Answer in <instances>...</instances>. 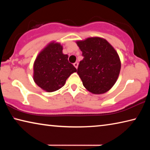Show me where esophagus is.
Wrapping results in <instances>:
<instances>
[{
	"mask_svg": "<svg viewBox=\"0 0 150 150\" xmlns=\"http://www.w3.org/2000/svg\"><path fill=\"white\" fill-rule=\"evenodd\" d=\"M73 65H74V67L76 68V69H77V67H78V63L77 62L74 63H73Z\"/></svg>",
	"mask_w": 150,
	"mask_h": 150,
	"instance_id": "obj_1",
	"label": "esophagus"
}]
</instances>
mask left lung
<instances>
[{
    "label": "left lung",
    "instance_id": "left-lung-1",
    "mask_svg": "<svg viewBox=\"0 0 150 150\" xmlns=\"http://www.w3.org/2000/svg\"><path fill=\"white\" fill-rule=\"evenodd\" d=\"M77 44L83 57L77 68L83 86L94 94L107 92L120 73L121 63L117 52L100 38H89Z\"/></svg>",
    "mask_w": 150,
    "mask_h": 150
}]
</instances>
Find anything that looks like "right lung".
Returning <instances> with one entry per match:
<instances>
[{
	"instance_id": "right-lung-1",
	"label": "right lung",
	"mask_w": 150,
	"mask_h": 150,
	"mask_svg": "<svg viewBox=\"0 0 150 150\" xmlns=\"http://www.w3.org/2000/svg\"><path fill=\"white\" fill-rule=\"evenodd\" d=\"M59 44L52 43L40 52L34 65V80L42 89L54 92L62 88L76 68L62 53Z\"/></svg>"
}]
</instances>
